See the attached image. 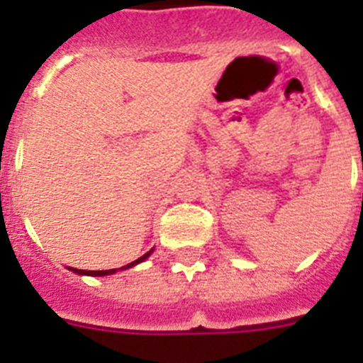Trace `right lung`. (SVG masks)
<instances>
[{
    "label": "right lung",
    "instance_id": "1",
    "mask_svg": "<svg viewBox=\"0 0 363 363\" xmlns=\"http://www.w3.org/2000/svg\"><path fill=\"white\" fill-rule=\"evenodd\" d=\"M151 252H153V249H151V251H147V252H145L144 257H140L138 260L130 262V264H127V266H125V267H121V269H129V267L136 266V264H140V262H144L145 258H147L149 255H151ZM68 269H72L73 273H79V275H90V277H105V275H112V273H116V271H118V269H105V271H86V269H73V267H68Z\"/></svg>",
    "mask_w": 363,
    "mask_h": 363
}]
</instances>
